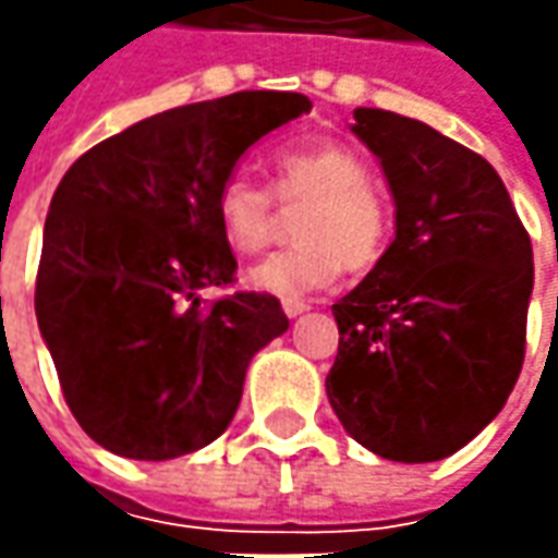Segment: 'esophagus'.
Here are the masks:
<instances>
[{
  "label": "esophagus",
  "instance_id": "esophagus-1",
  "mask_svg": "<svg viewBox=\"0 0 558 558\" xmlns=\"http://www.w3.org/2000/svg\"><path fill=\"white\" fill-rule=\"evenodd\" d=\"M282 311H286V316H301V313L311 311V304H307V301H294V298H286V301H282Z\"/></svg>",
  "mask_w": 558,
  "mask_h": 558
}]
</instances>
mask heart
<instances>
[{"instance_id":"1","label":"heart","mask_w":558,"mask_h":558,"mask_svg":"<svg viewBox=\"0 0 558 558\" xmlns=\"http://www.w3.org/2000/svg\"><path fill=\"white\" fill-rule=\"evenodd\" d=\"M272 194L282 207H298L294 239L298 245L276 251L245 272L254 291L298 298L326 289L341 267L351 272L373 269L391 242V210L373 189L366 163L351 148L332 140H316L279 151L272 161ZM223 242L239 254H257L269 245L279 214L271 195L247 180L229 173L214 202Z\"/></svg>"}]
</instances>
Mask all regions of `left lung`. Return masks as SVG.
Wrapping results in <instances>:
<instances>
[{
  "mask_svg": "<svg viewBox=\"0 0 558 558\" xmlns=\"http://www.w3.org/2000/svg\"><path fill=\"white\" fill-rule=\"evenodd\" d=\"M395 195V242L332 304L326 395L344 432L395 462L457 453L504 410L525 360L534 254L497 170L428 123L356 108Z\"/></svg>",
  "mask_w": 558,
  "mask_h": 558,
  "instance_id": "8db88e82",
  "label": "left lung"
}]
</instances>
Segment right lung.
Segmentation results:
<instances>
[{
    "instance_id": "1",
    "label": "right lung",
    "mask_w": 558,
    "mask_h": 558,
    "mask_svg": "<svg viewBox=\"0 0 558 558\" xmlns=\"http://www.w3.org/2000/svg\"><path fill=\"white\" fill-rule=\"evenodd\" d=\"M311 111L247 89L145 118L58 183L36 272V323L80 428L126 460L207 447L232 422L251 356L289 329L272 294L235 291L217 189L269 130Z\"/></svg>"
}]
</instances>
